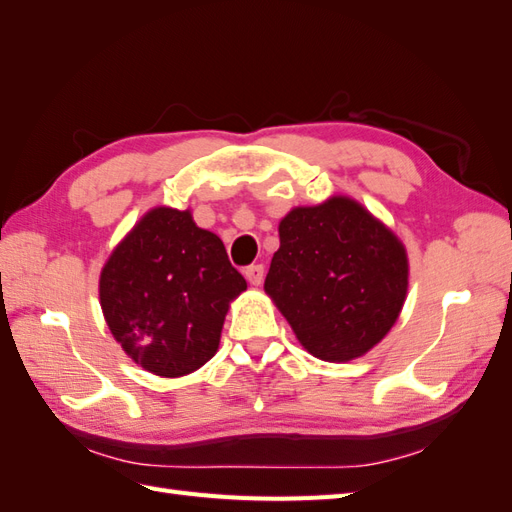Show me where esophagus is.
Segmentation results:
<instances>
[{"label": "esophagus", "instance_id": "1", "mask_svg": "<svg viewBox=\"0 0 512 512\" xmlns=\"http://www.w3.org/2000/svg\"><path fill=\"white\" fill-rule=\"evenodd\" d=\"M245 278L249 280V285L258 287L260 282H263V278H265V267L263 265H249L245 269Z\"/></svg>", "mask_w": 512, "mask_h": 512}]
</instances>
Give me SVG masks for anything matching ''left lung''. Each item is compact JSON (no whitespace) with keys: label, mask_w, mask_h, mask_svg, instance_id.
<instances>
[{"label":"left lung","mask_w":512,"mask_h":512,"mask_svg":"<svg viewBox=\"0 0 512 512\" xmlns=\"http://www.w3.org/2000/svg\"><path fill=\"white\" fill-rule=\"evenodd\" d=\"M278 232L265 291L300 344L324 361L355 359L379 344L407 293L399 238L346 197L291 210Z\"/></svg>","instance_id":"1"}]
</instances>
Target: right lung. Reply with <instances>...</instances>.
<instances>
[{"mask_svg":"<svg viewBox=\"0 0 512 512\" xmlns=\"http://www.w3.org/2000/svg\"><path fill=\"white\" fill-rule=\"evenodd\" d=\"M247 289L217 234L190 212L155 208L113 249L100 306L124 352L160 377H184L219 348L230 302Z\"/></svg>","mask_w":512,"mask_h":512,"instance_id":"obj_1","label":"right lung"}]
</instances>
